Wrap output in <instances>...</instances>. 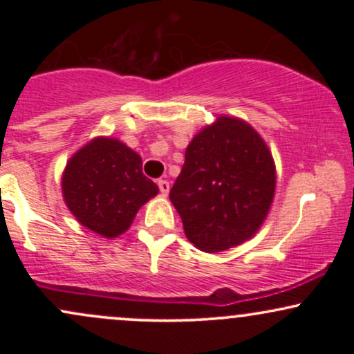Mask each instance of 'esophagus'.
Instances as JSON below:
<instances>
[{"mask_svg": "<svg viewBox=\"0 0 354 354\" xmlns=\"http://www.w3.org/2000/svg\"><path fill=\"white\" fill-rule=\"evenodd\" d=\"M158 186H160V191H161V194H163V196H166V194L169 193V183L166 180L158 181Z\"/></svg>", "mask_w": 354, "mask_h": 354, "instance_id": "34e87169", "label": "esophagus"}]
</instances>
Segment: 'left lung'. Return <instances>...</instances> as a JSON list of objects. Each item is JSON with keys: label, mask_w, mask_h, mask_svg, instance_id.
<instances>
[{"label": "left lung", "mask_w": 354, "mask_h": 354, "mask_svg": "<svg viewBox=\"0 0 354 354\" xmlns=\"http://www.w3.org/2000/svg\"><path fill=\"white\" fill-rule=\"evenodd\" d=\"M276 188L271 151L246 121L218 116L191 140L169 200L186 238L206 253L230 250L263 225Z\"/></svg>", "instance_id": "left-lung-1"}]
</instances>
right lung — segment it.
Segmentation results:
<instances>
[{"instance_id": "right-lung-1", "label": "right lung", "mask_w": 354, "mask_h": 354, "mask_svg": "<svg viewBox=\"0 0 354 354\" xmlns=\"http://www.w3.org/2000/svg\"><path fill=\"white\" fill-rule=\"evenodd\" d=\"M61 189L73 216L103 238L123 234L138 209L160 191L143 174L140 154L120 140L104 136L73 154Z\"/></svg>"}]
</instances>
